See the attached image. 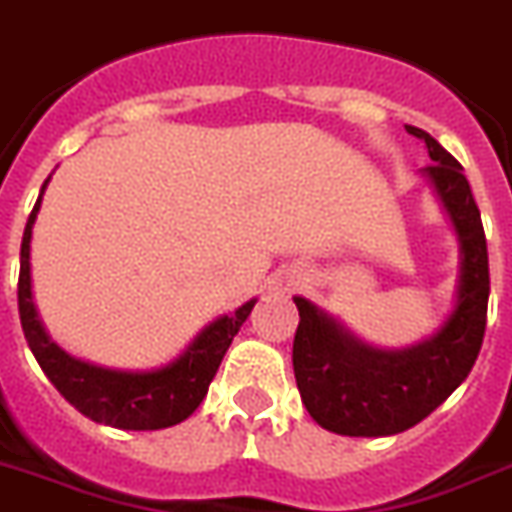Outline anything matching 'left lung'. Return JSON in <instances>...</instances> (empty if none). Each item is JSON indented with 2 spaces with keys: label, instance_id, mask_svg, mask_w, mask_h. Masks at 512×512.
I'll use <instances>...</instances> for the list:
<instances>
[{
  "label": "left lung",
  "instance_id": "left-lung-1",
  "mask_svg": "<svg viewBox=\"0 0 512 512\" xmlns=\"http://www.w3.org/2000/svg\"><path fill=\"white\" fill-rule=\"evenodd\" d=\"M434 162L426 165L460 242L458 305L431 339L407 350H376L357 342L344 326L294 297L299 326L294 334V378L307 413L323 429L342 436H389L421 423L471 373L486 328L489 255L481 213L463 165L415 126Z\"/></svg>",
  "mask_w": 512,
  "mask_h": 512
}]
</instances>
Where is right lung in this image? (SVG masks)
<instances>
[{"instance_id":"1","label":"right lung","mask_w":512,"mask_h":512,"mask_svg":"<svg viewBox=\"0 0 512 512\" xmlns=\"http://www.w3.org/2000/svg\"><path fill=\"white\" fill-rule=\"evenodd\" d=\"M49 181V178H47ZM41 186V194L47 189ZM41 194L28 215L23 244H20V278H18V310L23 334L41 371L54 384V389L76 407L78 413L105 426L128 431L168 429L186 421L199 402L205 400L207 386L218 373V365L226 350L247 321L257 299H249L234 315H223L189 344L184 355L160 371L126 373L107 371L97 365L81 363L68 352H62L49 339L41 326L31 292V228L41 207Z\"/></svg>"}]
</instances>
